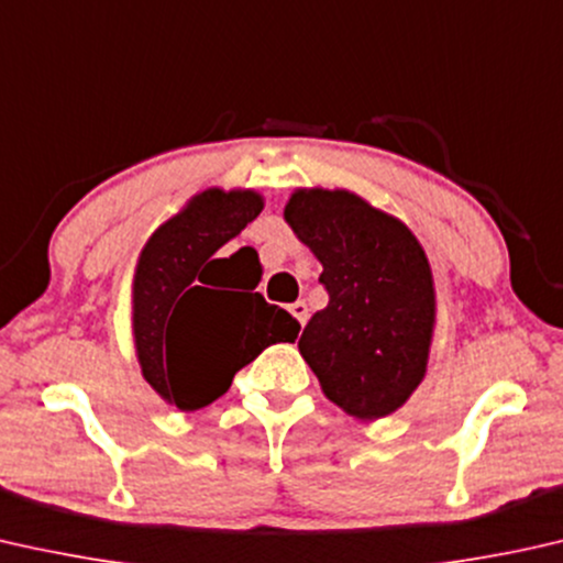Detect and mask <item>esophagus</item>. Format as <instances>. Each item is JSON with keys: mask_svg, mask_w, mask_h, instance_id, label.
I'll return each instance as SVG.
<instances>
[{"mask_svg": "<svg viewBox=\"0 0 563 563\" xmlns=\"http://www.w3.org/2000/svg\"><path fill=\"white\" fill-rule=\"evenodd\" d=\"M289 312L295 314V320L301 324V328H305L307 320H309V309H307L305 301L299 299V301H295V305H289Z\"/></svg>", "mask_w": 563, "mask_h": 563, "instance_id": "34e87169", "label": "esophagus"}]
</instances>
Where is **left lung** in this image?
Instances as JSON below:
<instances>
[{"mask_svg":"<svg viewBox=\"0 0 563 563\" xmlns=\"http://www.w3.org/2000/svg\"><path fill=\"white\" fill-rule=\"evenodd\" d=\"M284 221L322 264L330 295L301 332V357L350 417H388L427 376L434 338L437 291L421 243L350 190L299 187Z\"/></svg>","mask_w":563,"mask_h":563,"instance_id":"left-lung-1","label":"left lung"}]
</instances>
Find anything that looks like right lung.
<instances>
[{"instance_id": "1", "label": "right lung", "mask_w": 563, "mask_h": 563, "mask_svg": "<svg viewBox=\"0 0 563 563\" xmlns=\"http://www.w3.org/2000/svg\"><path fill=\"white\" fill-rule=\"evenodd\" d=\"M264 210L256 190L208 187L144 243L132 282V332L142 376L169 406L198 411L231 388L243 365L274 342H295L299 322L268 305L256 284L231 291L216 258ZM235 289V287H233Z\"/></svg>"}]
</instances>
